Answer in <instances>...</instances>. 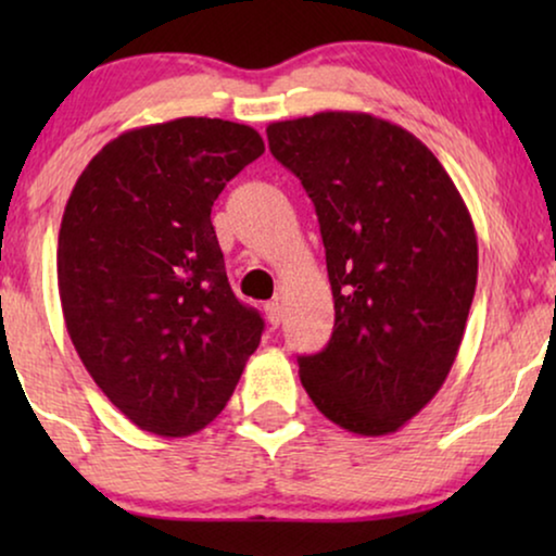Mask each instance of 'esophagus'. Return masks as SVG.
Here are the masks:
<instances>
[{
	"mask_svg": "<svg viewBox=\"0 0 556 556\" xmlns=\"http://www.w3.org/2000/svg\"><path fill=\"white\" fill-rule=\"evenodd\" d=\"M265 318H268V324L273 326V329H278L280 321H283V308H280L278 301L265 303Z\"/></svg>",
	"mask_w": 556,
	"mask_h": 556,
	"instance_id": "obj_1",
	"label": "esophagus"
}]
</instances>
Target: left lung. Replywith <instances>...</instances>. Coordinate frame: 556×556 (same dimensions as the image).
<instances>
[{
  "label": "left lung",
  "mask_w": 556,
  "mask_h": 556,
  "mask_svg": "<svg viewBox=\"0 0 556 556\" xmlns=\"http://www.w3.org/2000/svg\"><path fill=\"white\" fill-rule=\"evenodd\" d=\"M314 202L333 333L301 356L303 390L339 428L390 435L443 387L476 293L470 212L438 156L392 121L321 111L265 128Z\"/></svg>",
  "instance_id": "left-lung-1"
}]
</instances>
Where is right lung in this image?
Masks as SVG:
<instances>
[{
  "instance_id": "add662e5",
  "label": "right lung",
  "mask_w": 556,
  "mask_h": 556,
  "mask_svg": "<svg viewBox=\"0 0 556 556\" xmlns=\"http://www.w3.org/2000/svg\"><path fill=\"white\" fill-rule=\"evenodd\" d=\"M263 151L255 128L187 116L116 136L75 181L58 238L63 318L136 428L202 430L261 344L263 318L235 299L210 215Z\"/></svg>"
}]
</instances>
